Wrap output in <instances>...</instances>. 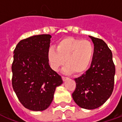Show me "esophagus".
<instances>
[{"mask_svg":"<svg viewBox=\"0 0 122 122\" xmlns=\"http://www.w3.org/2000/svg\"><path fill=\"white\" fill-rule=\"evenodd\" d=\"M62 79H63V81H65L66 80L68 79V77H64V76H62Z\"/></svg>","mask_w":122,"mask_h":122,"instance_id":"34e87169","label":"esophagus"}]
</instances>
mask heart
Masks as SVG:
<instances>
[{"instance_id": "1", "label": "heart", "mask_w": 122, "mask_h": 122, "mask_svg": "<svg viewBox=\"0 0 122 122\" xmlns=\"http://www.w3.org/2000/svg\"><path fill=\"white\" fill-rule=\"evenodd\" d=\"M93 53L94 48L90 41L67 37L59 40L55 48L49 49L47 57L51 67L55 71L65 63V73L78 74L88 69Z\"/></svg>"}]
</instances>
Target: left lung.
I'll list each match as a JSON object with an SVG mask.
<instances>
[{
    "instance_id": "left-lung-1",
    "label": "left lung",
    "mask_w": 122,
    "mask_h": 122,
    "mask_svg": "<svg viewBox=\"0 0 122 122\" xmlns=\"http://www.w3.org/2000/svg\"><path fill=\"white\" fill-rule=\"evenodd\" d=\"M94 44L91 66L85 73L75 79L76 88L72 97L82 108L94 109L104 104L112 94L115 66L112 52L101 40L89 36Z\"/></svg>"
}]
</instances>
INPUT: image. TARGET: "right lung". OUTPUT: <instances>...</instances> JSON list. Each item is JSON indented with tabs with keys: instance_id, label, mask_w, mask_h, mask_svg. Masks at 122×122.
Returning a JSON list of instances; mask_svg holds the SVG:
<instances>
[{
	"instance_id": "1",
	"label": "right lung",
	"mask_w": 122,
	"mask_h": 122,
	"mask_svg": "<svg viewBox=\"0 0 122 122\" xmlns=\"http://www.w3.org/2000/svg\"><path fill=\"white\" fill-rule=\"evenodd\" d=\"M50 34L30 36L18 43L14 51L12 85L25 108L43 111L51 105L62 78L49 64Z\"/></svg>"
}]
</instances>
